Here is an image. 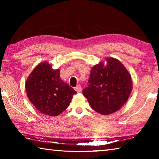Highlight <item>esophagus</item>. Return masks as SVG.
I'll use <instances>...</instances> for the list:
<instances>
[{"mask_svg": "<svg viewBox=\"0 0 159 159\" xmlns=\"http://www.w3.org/2000/svg\"><path fill=\"white\" fill-rule=\"evenodd\" d=\"M81 90H82V88H81V86H80V85H77L76 87L75 88V90H76L77 93L80 92V91H81Z\"/></svg>", "mask_w": 159, "mask_h": 159, "instance_id": "34e87169", "label": "esophagus"}]
</instances>
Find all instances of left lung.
Segmentation results:
<instances>
[{"instance_id":"left-lung-1","label":"left lung","mask_w":159,"mask_h":159,"mask_svg":"<svg viewBox=\"0 0 159 159\" xmlns=\"http://www.w3.org/2000/svg\"><path fill=\"white\" fill-rule=\"evenodd\" d=\"M91 69L88 87L83 94L95 111L109 115L119 110L133 89L130 74L116 58H106Z\"/></svg>"}]
</instances>
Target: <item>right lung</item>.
Masks as SVG:
<instances>
[{"label": "right lung", "mask_w": 159, "mask_h": 159, "mask_svg": "<svg viewBox=\"0 0 159 159\" xmlns=\"http://www.w3.org/2000/svg\"><path fill=\"white\" fill-rule=\"evenodd\" d=\"M60 70L43 61L36 66L26 81V95L37 110L42 114L56 116L64 111L76 93L60 79Z\"/></svg>", "instance_id": "obj_1"}]
</instances>
